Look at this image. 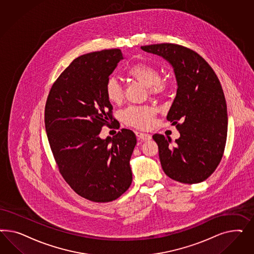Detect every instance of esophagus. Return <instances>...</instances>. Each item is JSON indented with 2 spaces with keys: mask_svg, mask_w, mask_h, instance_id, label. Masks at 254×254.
Wrapping results in <instances>:
<instances>
[{
  "mask_svg": "<svg viewBox=\"0 0 254 254\" xmlns=\"http://www.w3.org/2000/svg\"><path fill=\"white\" fill-rule=\"evenodd\" d=\"M136 136L138 137V139H140V140H150L151 138H152V136L150 135V134H147V133H143V132H139V131H137L136 132Z\"/></svg>",
  "mask_w": 254,
  "mask_h": 254,
  "instance_id": "34e87169",
  "label": "esophagus"
}]
</instances>
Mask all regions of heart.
<instances>
[{
    "label": "heart",
    "mask_w": 254,
    "mask_h": 254,
    "mask_svg": "<svg viewBox=\"0 0 254 254\" xmlns=\"http://www.w3.org/2000/svg\"><path fill=\"white\" fill-rule=\"evenodd\" d=\"M127 76L148 87L149 93L153 96H163L169 91L168 81L162 79L159 69L148 62H138L131 66L127 71ZM105 96L113 104H120L124 99L122 85L115 79H108L105 84ZM156 110L151 106H129L121 113L124 123L140 128L147 129L154 124Z\"/></svg>",
    "instance_id": "heart-1"
}]
</instances>
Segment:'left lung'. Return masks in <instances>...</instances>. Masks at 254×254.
Listing matches in <instances>:
<instances>
[{"mask_svg": "<svg viewBox=\"0 0 254 254\" xmlns=\"http://www.w3.org/2000/svg\"><path fill=\"white\" fill-rule=\"evenodd\" d=\"M141 49L161 56L177 79L176 98L167 119L181 137L154 134L162 169L170 179L194 185L207 180L223 158L227 137V106L214 70L200 55L176 44H156Z\"/></svg>", "mask_w": 254, "mask_h": 254, "instance_id": "1", "label": "left lung"}]
</instances>
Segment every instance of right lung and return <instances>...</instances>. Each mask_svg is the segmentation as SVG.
<instances>
[{
	"instance_id": "1",
	"label": "right lung",
	"mask_w": 254,
	"mask_h": 254,
	"mask_svg": "<svg viewBox=\"0 0 254 254\" xmlns=\"http://www.w3.org/2000/svg\"><path fill=\"white\" fill-rule=\"evenodd\" d=\"M122 59L117 48L78 57L46 100V134L60 173L74 192L93 202L117 199L132 183L134 132L122 128L113 138L100 137L104 126H117L104 89Z\"/></svg>"
}]
</instances>
